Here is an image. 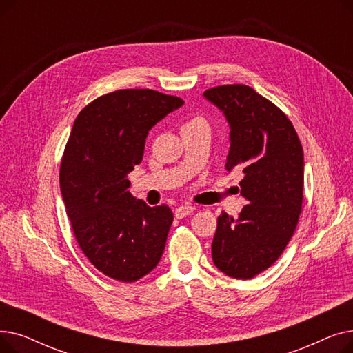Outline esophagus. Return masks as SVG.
I'll use <instances>...</instances> for the list:
<instances>
[{"mask_svg":"<svg viewBox=\"0 0 353 353\" xmlns=\"http://www.w3.org/2000/svg\"><path fill=\"white\" fill-rule=\"evenodd\" d=\"M194 210H196V206H193V205H181L176 209L174 214H176L177 219H183V217H186L188 214L193 213Z\"/></svg>","mask_w":353,"mask_h":353,"instance_id":"obj_1","label":"esophagus"}]
</instances>
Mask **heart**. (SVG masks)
I'll return each mask as SVG.
<instances>
[{
	"label": "heart",
	"instance_id": "b5f03b06",
	"mask_svg": "<svg viewBox=\"0 0 353 353\" xmlns=\"http://www.w3.org/2000/svg\"><path fill=\"white\" fill-rule=\"evenodd\" d=\"M194 121H203V120H201V119H193V120H190L189 123H194Z\"/></svg>",
	"mask_w": 353,
	"mask_h": 353
}]
</instances>
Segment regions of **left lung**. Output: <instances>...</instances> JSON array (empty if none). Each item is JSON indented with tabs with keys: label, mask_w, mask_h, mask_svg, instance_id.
I'll return each mask as SVG.
<instances>
[{
	"label": "left lung",
	"mask_w": 353,
	"mask_h": 353,
	"mask_svg": "<svg viewBox=\"0 0 353 353\" xmlns=\"http://www.w3.org/2000/svg\"><path fill=\"white\" fill-rule=\"evenodd\" d=\"M230 125L226 169L242 170L240 194L249 203L236 219L221 212L212 243L216 268L252 279L283 253L303 201V148L283 111L245 84L203 92Z\"/></svg>",
	"instance_id": "8db88e82"
}]
</instances>
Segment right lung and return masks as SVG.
<instances>
[{"mask_svg":"<svg viewBox=\"0 0 353 353\" xmlns=\"http://www.w3.org/2000/svg\"><path fill=\"white\" fill-rule=\"evenodd\" d=\"M148 88L108 92L74 121L60 167V188L77 243L91 265L130 283L159 263L173 223L169 206H147L127 189L152 127L181 107Z\"/></svg>","mask_w":353,"mask_h":353,"instance_id":"obj_1","label":"right lung"}]
</instances>
